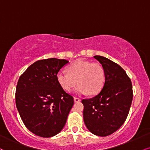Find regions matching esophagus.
I'll return each mask as SVG.
<instances>
[{"instance_id": "esophagus-1", "label": "esophagus", "mask_w": 150, "mask_h": 150, "mask_svg": "<svg viewBox=\"0 0 150 150\" xmlns=\"http://www.w3.org/2000/svg\"><path fill=\"white\" fill-rule=\"evenodd\" d=\"M80 98H77V97H74V101L75 103H77V102H80Z\"/></svg>"}]
</instances>
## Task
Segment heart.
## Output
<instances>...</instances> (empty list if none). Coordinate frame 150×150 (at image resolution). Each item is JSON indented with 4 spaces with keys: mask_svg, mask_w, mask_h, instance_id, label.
I'll return each mask as SVG.
<instances>
[{
    "mask_svg": "<svg viewBox=\"0 0 150 150\" xmlns=\"http://www.w3.org/2000/svg\"><path fill=\"white\" fill-rule=\"evenodd\" d=\"M68 70H61L57 74L58 82L65 91H71L78 83L75 89L77 93L94 95L104 85L105 71L98 63L79 59L70 65Z\"/></svg>",
    "mask_w": 150,
    "mask_h": 150,
    "instance_id": "heart-1",
    "label": "heart"
}]
</instances>
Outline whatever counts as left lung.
Instances as JSON below:
<instances>
[{
  "label": "left lung",
  "instance_id": "8db88e82",
  "mask_svg": "<svg viewBox=\"0 0 150 150\" xmlns=\"http://www.w3.org/2000/svg\"><path fill=\"white\" fill-rule=\"evenodd\" d=\"M105 71V84L100 92L91 98L83 99V117L93 134L107 136L123 125L133 100L131 79L123 68L101 56H94Z\"/></svg>",
  "mask_w": 150,
  "mask_h": 150
}]
</instances>
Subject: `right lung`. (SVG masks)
Instances as JSON below:
<instances>
[{
    "label": "right lung",
    "mask_w": 150,
    "mask_h": 150,
    "mask_svg": "<svg viewBox=\"0 0 150 150\" xmlns=\"http://www.w3.org/2000/svg\"><path fill=\"white\" fill-rule=\"evenodd\" d=\"M69 61L56 58L37 61L19 77L16 106L25 127L42 138L59 133L74 104L57 81V74Z\"/></svg>",
    "instance_id": "right-lung-1"
}]
</instances>
